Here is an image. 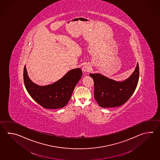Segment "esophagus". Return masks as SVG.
I'll use <instances>...</instances> for the list:
<instances>
[{"mask_svg": "<svg viewBox=\"0 0 160 160\" xmlns=\"http://www.w3.org/2000/svg\"><path fill=\"white\" fill-rule=\"evenodd\" d=\"M82 69V71L84 72H88L90 71L91 67H90V66L88 65V64H86L85 65H83Z\"/></svg>", "mask_w": 160, "mask_h": 160, "instance_id": "1", "label": "esophagus"}]
</instances>
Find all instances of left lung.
<instances>
[{
	"label": "left lung",
	"mask_w": 160,
	"mask_h": 160,
	"mask_svg": "<svg viewBox=\"0 0 160 160\" xmlns=\"http://www.w3.org/2000/svg\"><path fill=\"white\" fill-rule=\"evenodd\" d=\"M94 81V97L102 108L118 107L125 104L133 94L139 79V66L126 80L118 82L100 73H90Z\"/></svg>",
	"instance_id": "8db88e82"
}]
</instances>
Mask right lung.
Masks as SVG:
<instances>
[{
  "instance_id": "right-lung-1",
  "label": "right lung",
  "mask_w": 160,
  "mask_h": 160,
  "mask_svg": "<svg viewBox=\"0 0 160 160\" xmlns=\"http://www.w3.org/2000/svg\"><path fill=\"white\" fill-rule=\"evenodd\" d=\"M82 75L81 69H73L52 84L40 86L29 78L25 65L23 78L27 91L37 103L46 109H55L67 104Z\"/></svg>"
}]
</instances>
